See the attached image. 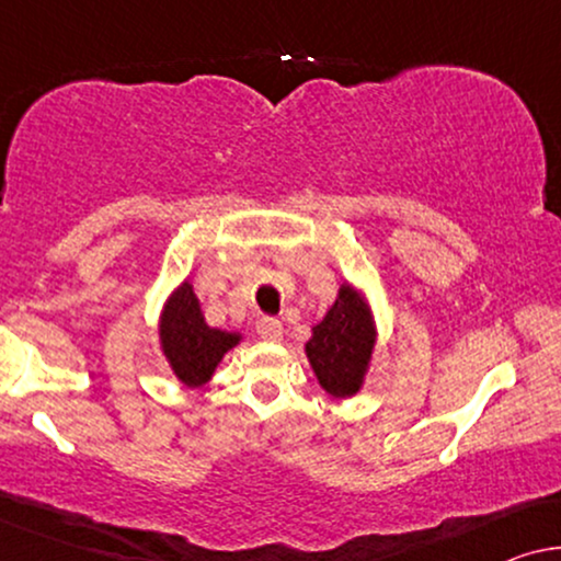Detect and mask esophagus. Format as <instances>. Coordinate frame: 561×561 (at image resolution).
I'll list each match as a JSON object with an SVG mask.
<instances>
[{"mask_svg": "<svg viewBox=\"0 0 561 561\" xmlns=\"http://www.w3.org/2000/svg\"><path fill=\"white\" fill-rule=\"evenodd\" d=\"M256 333L262 335L264 341L277 343V341H282L284 325H282V320L270 318V314H264V318H259V322H256Z\"/></svg>", "mask_w": 561, "mask_h": 561, "instance_id": "1", "label": "esophagus"}]
</instances>
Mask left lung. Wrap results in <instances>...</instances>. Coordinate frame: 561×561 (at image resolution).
I'll return each instance as SVG.
<instances>
[{
    "mask_svg": "<svg viewBox=\"0 0 561 561\" xmlns=\"http://www.w3.org/2000/svg\"><path fill=\"white\" fill-rule=\"evenodd\" d=\"M376 345V322L358 289L343 284L335 302L305 345L307 360L330 397L345 399L360 391Z\"/></svg>",
    "mask_w": 561,
    "mask_h": 561,
    "instance_id": "left-lung-1",
    "label": "left lung"
}]
</instances>
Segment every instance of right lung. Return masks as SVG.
I'll use <instances>...</instances> for the list:
<instances>
[{
  "instance_id": "right-lung-1",
  "label": "right lung",
  "mask_w": 561,
  "mask_h": 561,
  "mask_svg": "<svg viewBox=\"0 0 561 561\" xmlns=\"http://www.w3.org/2000/svg\"><path fill=\"white\" fill-rule=\"evenodd\" d=\"M241 333L210 328L203 318L193 284L183 282L164 302L160 318V345L172 374L185 386H203L216 374L218 363L236 345Z\"/></svg>"
}]
</instances>
